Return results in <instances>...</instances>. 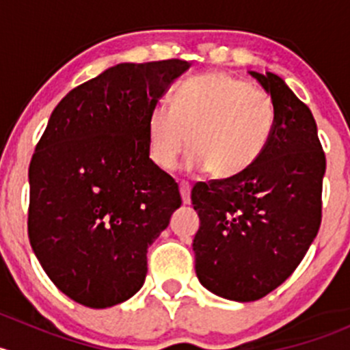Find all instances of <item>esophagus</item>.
<instances>
[{"label": "esophagus", "mask_w": 350, "mask_h": 350, "mask_svg": "<svg viewBox=\"0 0 350 350\" xmlns=\"http://www.w3.org/2000/svg\"><path fill=\"white\" fill-rule=\"evenodd\" d=\"M179 191H181L183 203H185V204L191 203V185H189L188 181L179 183Z\"/></svg>", "instance_id": "34e87169"}]
</instances>
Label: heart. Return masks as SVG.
<instances>
[{"mask_svg": "<svg viewBox=\"0 0 350 350\" xmlns=\"http://www.w3.org/2000/svg\"><path fill=\"white\" fill-rule=\"evenodd\" d=\"M274 122L276 109L266 91L230 74H200L174 88L172 105L150 109L147 150L159 169L172 171L189 146V167L230 179L260 157Z\"/></svg>", "mask_w": 350, "mask_h": 350, "instance_id": "b5f03b06", "label": "heart"}]
</instances>
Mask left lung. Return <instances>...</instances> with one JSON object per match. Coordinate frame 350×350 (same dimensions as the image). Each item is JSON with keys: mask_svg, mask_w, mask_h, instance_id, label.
<instances>
[{"mask_svg": "<svg viewBox=\"0 0 350 350\" xmlns=\"http://www.w3.org/2000/svg\"><path fill=\"white\" fill-rule=\"evenodd\" d=\"M271 94L276 122L242 174L193 186L200 217L193 250L200 283L234 301H256L298 267L322 224L325 154L312 111L273 72H250Z\"/></svg>", "mask_w": 350, "mask_h": 350, "instance_id": "8db88e82", "label": "left lung"}]
</instances>
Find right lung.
Here are the masks:
<instances>
[{"label": "right lung", "instance_id": "1", "mask_svg": "<svg viewBox=\"0 0 350 350\" xmlns=\"http://www.w3.org/2000/svg\"><path fill=\"white\" fill-rule=\"evenodd\" d=\"M179 59L118 64L66 94L35 147L28 239L51 281L108 308L142 288L147 249L181 206L178 183L147 150V118Z\"/></svg>", "mask_w": 350, "mask_h": 350}]
</instances>
